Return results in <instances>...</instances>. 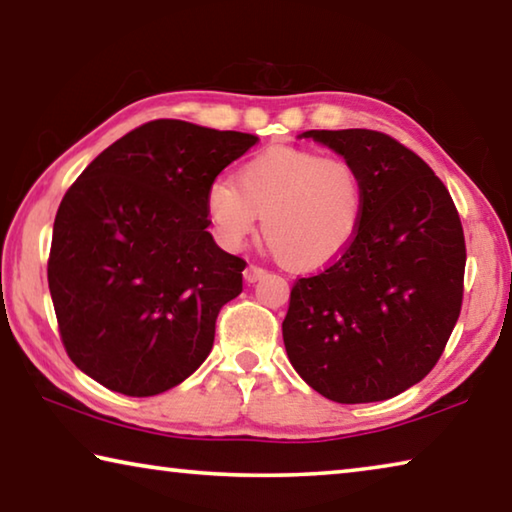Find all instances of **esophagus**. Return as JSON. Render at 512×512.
Segmentation results:
<instances>
[{
	"label": "esophagus",
	"instance_id": "34e87169",
	"mask_svg": "<svg viewBox=\"0 0 512 512\" xmlns=\"http://www.w3.org/2000/svg\"><path fill=\"white\" fill-rule=\"evenodd\" d=\"M264 275H266V268L257 266V264H250V266H246V271H244V280L246 282H257V280H262Z\"/></svg>",
	"mask_w": 512,
	"mask_h": 512
}]
</instances>
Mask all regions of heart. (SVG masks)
<instances>
[{
	"label": "heart",
	"mask_w": 512,
	"mask_h": 512,
	"mask_svg": "<svg viewBox=\"0 0 512 512\" xmlns=\"http://www.w3.org/2000/svg\"><path fill=\"white\" fill-rule=\"evenodd\" d=\"M205 207L216 237L230 250L253 235L262 216L277 262L305 273L350 248L366 210V189L357 164L341 153L277 146L239 169L237 187L228 180L212 183Z\"/></svg>",
	"instance_id": "b5f03b06"
}]
</instances>
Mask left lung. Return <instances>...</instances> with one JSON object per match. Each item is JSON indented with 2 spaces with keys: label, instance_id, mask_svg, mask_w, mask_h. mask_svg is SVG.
<instances>
[{
  "label": "left lung",
  "instance_id": "obj_1",
  "mask_svg": "<svg viewBox=\"0 0 512 512\" xmlns=\"http://www.w3.org/2000/svg\"><path fill=\"white\" fill-rule=\"evenodd\" d=\"M302 137L357 164L366 210L341 257L293 282L284 348L327 400H388L429 375L461 314V216L443 180L391 135L348 128Z\"/></svg>",
  "mask_w": 512,
  "mask_h": 512
}]
</instances>
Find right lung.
I'll return each instance as SVG.
<instances>
[{
  "mask_svg": "<svg viewBox=\"0 0 512 512\" xmlns=\"http://www.w3.org/2000/svg\"><path fill=\"white\" fill-rule=\"evenodd\" d=\"M257 142L155 119L110 144L67 189L47 280L60 341L85 375L149 397L207 359L246 268L207 232V189Z\"/></svg>",
  "mask_w": 512,
  "mask_h": 512,
  "instance_id": "obj_1",
  "label": "right lung"
}]
</instances>
